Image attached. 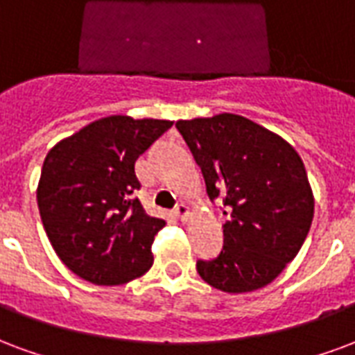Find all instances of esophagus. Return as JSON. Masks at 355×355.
<instances>
[{"instance_id": "34e87169", "label": "esophagus", "mask_w": 355, "mask_h": 355, "mask_svg": "<svg viewBox=\"0 0 355 355\" xmlns=\"http://www.w3.org/2000/svg\"><path fill=\"white\" fill-rule=\"evenodd\" d=\"M174 214L178 219H181V221H187L189 216H191V209H189L187 204H178L174 209Z\"/></svg>"}]
</instances>
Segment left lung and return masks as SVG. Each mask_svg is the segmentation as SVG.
Returning <instances> with one entry per match:
<instances>
[{
    "instance_id": "1",
    "label": "left lung",
    "mask_w": 355,
    "mask_h": 355,
    "mask_svg": "<svg viewBox=\"0 0 355 355\" xmlns=\"http://www.w3.org/2000/svg\"><path fill=\"white\" fill-rule=\"evenodd\" d=\"M200 166L209 198L223 200L225 244L198 261L206 284L250 293L274 282L295 259L314 217L306 168L291 144L234 113L175 123Z\"/></svg>"
}]
</instances>
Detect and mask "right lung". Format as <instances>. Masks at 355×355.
<instances>
[{"label":"right lung","instance_id":"add662e5","mask_svg":"<svg viewBox=\"0 0 355 355\" xmlns=\"http://www.w3.org/2000/svg\"><path fill=\"white\" fill-rule=\"evenodd\" d=\"M172 124L111 115L46 153L37 183L41 221L56 255L83 280L121 286L151 268L153 240L166 223L147 216L134 196V164Z\"/></svg>","mask_w":355,"mask_h":355}]
</instances>
